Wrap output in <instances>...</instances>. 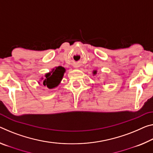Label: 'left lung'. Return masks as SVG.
<instances>
[{
    "instance_id": "obj_1",
    "label": "left lung",
    "mask_w": 153,
    "mask_h": 153,
    "mask_svg": "<svg viewBox=\"0 0 153 153\" xmlns=\"http://www.w3.org/2000/svg\"><path fill=\"white\" fill-rule=\"evenodd\" d=\"M93 74H96V71H94V72H93Z\"/></svg>"
}]
</instances>
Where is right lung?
Masks as SVG:
<instances>
[{
  "mask_svg": "<svg viewBox=\"0 0 153 153\" xmlns=\"http://www.w3.org/2000/svg\"><path fill=\"white\" fill-rule=\"evenodd\" d=\"M65 69L62 67H58L52 72L45 75V78L43 82L44 86H47L49 88H52L59 85L62 78Z\"/></svg>",
  "mask_w": 153,
  "mask_h": 153,
  "instance_id": "1",
  "label": "right lung"
}]
</instances>
